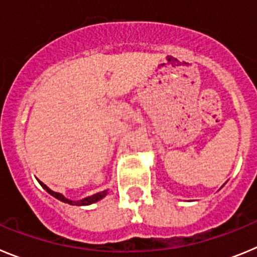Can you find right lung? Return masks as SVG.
Segmentation results:
<instances>
[{
	"label": "right lung",
	"mask_w": 257,
	"mask_h": 257,
	"mask_svg": "<svg viewBox=\"0 0 257 257\" xmlns=\"http://www.w3.org/2000/svg\"><path fill=\"white\" fill-rule=\"evenodd\" d=\"M37 180H38V179H37ZM38 183H40L41 187L44 188V189L46 190V192L49 193V194H51L52 197H55V198L59 199V201L64 202V203H68V205H72V206H88V205H92V203H95V202L103 199L104 197H105L106 194H108V189H106V190H103V192L96 193V194H92V196L86 197V198L79 199V201H72V199L65 198V197L63 196L61 193H58V192H54V190H51L49 187H47V185H45V184L42 183V181L38 180Z\"/></svg>",
	"instance_id": "right-lung-1"
}]
</instances>
